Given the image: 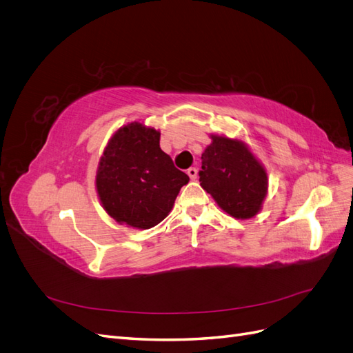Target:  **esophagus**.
<instances>
[{
    "mask_svg": "<svg viewBox=\"0 0 353 353\" xmlns=\"http://www.w3.org/2000/svg\"><path fill=\"white\" fill-rule=\"evenodd\" d=\"M187 174H188V176L191 179H196L197 178V169L196 168H190V169H187Z\"/></svg>",
    "mask_w": 353,
    "mask_h": 353,
    "instance_id": "34e87169",
    "label": "esophagus"
}]
</instances>
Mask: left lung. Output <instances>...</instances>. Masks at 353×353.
<instances>
[{"mask_svg":"<svg viewBox=\"0 0 353 353\" xmlns=\"http://www.w3.org/2000/svg\"><path fill=\"white\" fill-rule=\"evenodd\" d=\"M200 185L221 209L237 219H248L261 210L268 176L241 141L212 135V144L201 154Z\"/></svg>","mask_w":353,"mask_h":353,"instance_id":"obj_1","label":"left lung"}]
</instances>
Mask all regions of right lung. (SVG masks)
<instances>
[{"label": "right lung", "mask_w": 353, "mask_h": 353, "mask_svg": "<svg viewBox=\"0 0 353 353\" xmlns=\"http://www.w3.org/2000/svg\"><path fill=\"white\" fill-rule=\"evenodd\" d=\"M95 181L101 205L113 219L147 230L168 216L190 178L162 152L160 132L134 122L112 137Z\"/></svg>", "instance_id": "obj_1"}]
</instances>
